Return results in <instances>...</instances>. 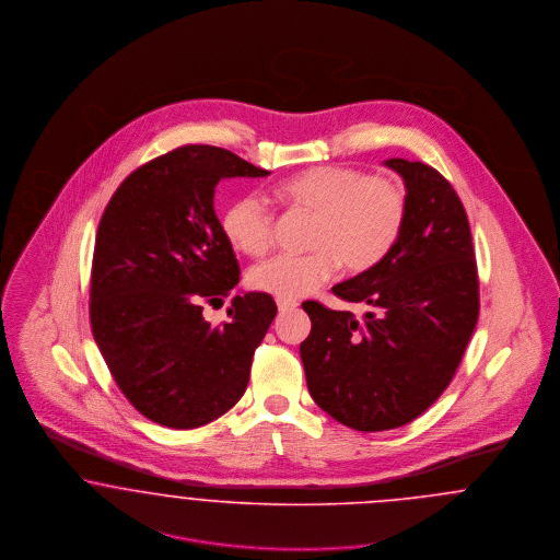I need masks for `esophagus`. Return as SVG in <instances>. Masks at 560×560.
I'll list each match as a JSON object with an SVG mask.
<instances>
[{"instance_id": "esophagus-1", "label": "esophagus", "mask_w": 560, "mask_h": 560, "mask_svg": "<svg viewBox=\"0 0 560 560\" xmlns=\"http://www.w3.org/2000/svg\"><path fill=\"white\" fill-rule=\"evenodd\" d=\"M295 306H298L295 300H290V298H277V308H279V313H288V311H293Z\"/></svg>"}]
</instances>
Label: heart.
<instances>
[{
  "label": "heart",
  "instance_id": "1",
  "mask_svg": "<svg viewBox=\"0 0 560 560\" xmlns=\"http://www.w3.org/2000/svg\"><path fill=\"white\" fill-rule=\"evenodd\" d=\"M295 212L313 213L306 254L275 256L252 268L249 283L275 298H302L348 272L377 267L399 241L407 190L390 176H368L352 165H315L277 185ZM275 212L260 195H241L222 213V233L245 256H262L272 243Z\"/></svg>",
  "mask_w": 560,
  "mask_h": 560
}]
</instances>
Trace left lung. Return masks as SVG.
I'll return each instance as SVG.
<instances>
[{
	"label": "left lung",
	"instance_id": "left-lung-1",
	"mask_svg": "<svg viewBox=\"0 0 560 560\" xmlns=\"http://www.w3.org/2000/svg\"><path fill=\"white\" fill-rule=\"evenodd\" d=\"M407 190L399 241L377 265L331 292L368 304L357 319L308 300L300 345L311 397L363 432L405 427L443 395L479 319V275L466 210L422 161H384Z\"/></svg>",
	"mask_w": 560,
	"mask_h": 560
}]
</instances>
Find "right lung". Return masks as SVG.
<instances>
[{"label":"right lung","mask_w":560,"mask_h":560,"mask_svg":"<svg viewBox=\"0 0 560 560\" xmlns=\"http://www.w3.org/2000/svg\"><path fill=\"white\" fill-rule=\"evenodd\" d=\"M268 174L226 149L185 144L140 165L105 208L90 277L92 334L119 390L155 424L203 427L247 388L277 304L265 292L240 293L231 319H203V304H222L241 272L213 192L222 178Z\"/></svg>","instance_id":"add662e5"}]
</instances>
